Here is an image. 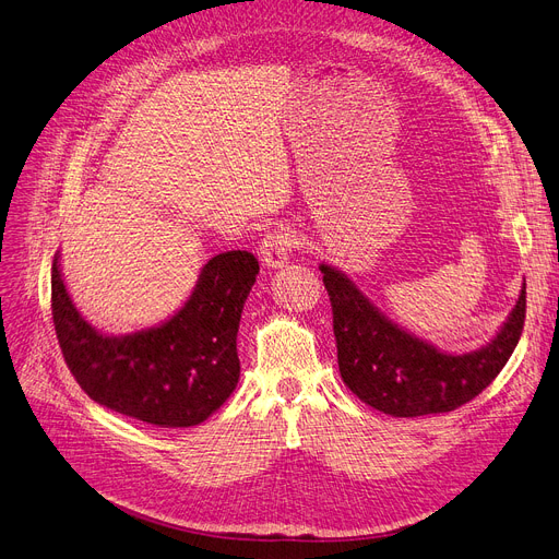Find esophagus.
Here are the masks:
<instances>
[{"label": "esophagus", "mask_w": 559, "mask_h": 559, "mask_svg": "<svg viewBox=\"0 0 559 559\" xmlns=\"http://www.w3.org/2000/svg\"><path fill=\"white\" fill-rule=\"evenodd\" d=\"M296 248V238L288 229H275L271 234H265L259 250H261V259L265 261V265L271 267H280L288 261Z\"/></svg>", "instance_id": "obj_1"}]
</instances>
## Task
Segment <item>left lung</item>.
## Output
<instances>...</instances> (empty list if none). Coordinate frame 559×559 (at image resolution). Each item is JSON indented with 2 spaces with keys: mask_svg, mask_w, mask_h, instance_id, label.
Returning <instances> with one entry per match:
<instances>
[{
  "mask_svg": "<svg viewBox=\"0 0 559 559\" xmlns=\"http://www.w3.org/2000/svg\"><path fill=\"white\" fill-rule=\"evenodd\" d=\"M332 307L337 362L346 388L394 417L450 413L496 381L525 323V286L498 337L479 350L448 355L396 328L355 284L321 263Z\"/></svg>",
  "mask_w": 559,
  "mask_h": 559,
  "instance_id": "8db88e82",
  "label": "left lung"
}]
</instances>
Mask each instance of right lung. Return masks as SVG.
Returning <instances> with one entry per match:
<instances>
[{
    "label": "right lung",
    "instance_id": "obj_1",
    "mask_svg": "<svg viewBox=\"0 0 559 559\" xmlns=\"http://www.w3.org/2000/svg\"><path fill=\"white\" fill-rule=\"evenodd\" d=\"M259 261L234 250L213 257L190 300L158 328L107 337L88 325L52 263V321L78 385L96 404L165 429L194 427L236 390V334Z\"/></svg>",
    "mask_w": 559,
    "mask_h": 559
}]
</instances>
